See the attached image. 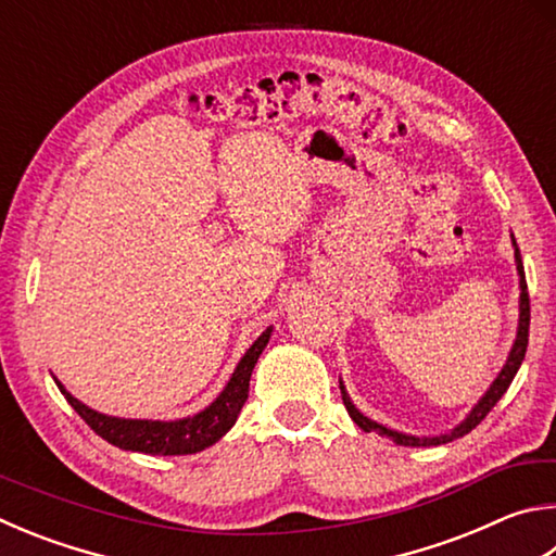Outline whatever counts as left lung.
Wrapping results in <instances>:
<instances>
[{
	"label": "left lung",
	"mask_w": 556,
	"mask_h": 556,
	"mask_svg": "<svg viewBox=\"0 0 556 556\" xmlns=\"http://www.w3.org/2000/svg\"><path fill=\"white\" fill-rule=\"evenodd\" d=\"M513 245H516V238H513ZM516 267H518V277H520V320H518V336L516 342H513V350L506 359V365H503L501 375L496 377V381L491 383V389L483 393L479 399L477 406L471 408V413L467 418H464L457 428L447 435H438V438H416V435H406V432H399V430H391V428H383L379 422L369 420L367 416H362V413L355 408V403L350 401L345 387H342L340 381V391H342V403H345V408L350 413V418L357 422V426L365 430V432H379L381 438H389L396 442V445L403 447H432V445H445V442L457 440L462 435H467L473 428L479 426V422L489 416V410L496 406L501 401L503 393L508 391L513 377L518 375V369L525 359V350H528V336H530V296H528V281H525V269H522V257H520V250L516 245Z\"/></svg>",
	"instance_id": "obj_1"
}]
</instances>
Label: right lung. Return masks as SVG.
I'll use <instances>...</instances> for the list:
<instances>
[{"instance_id": "obj_1", "label": "right lung", "mask_w": 556, "mask_h": 556, "mask_svg": "<svg viewBox=\"0 0 556 556\" xmlns=\"http://www.w3.org/2000/svg\"><path fill=\"white\" fill-rule=\"evenodd\" d=\"M269 336L271 328H267L255 342H252L243 359L238 362V367L233 371V377L226 383V389L218 393V399L201 413H197V416L189 418L128 420L104 416V413H97L85 406L83 401H77L58 379L55 383L58 389L63 391L70 406L79 413V418H83L99 438H104L114 447L143 454H163V457H169V454H194L214 445V442H218L236 426L238 413L248 401L252 369H255L262 350L267 348Z\"/></svg>"}]
</instances>
